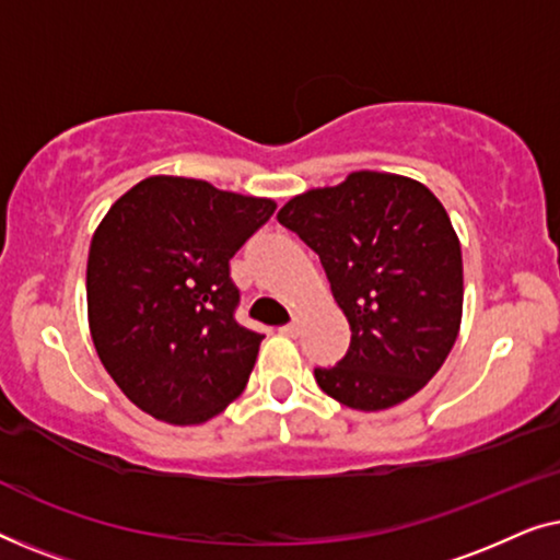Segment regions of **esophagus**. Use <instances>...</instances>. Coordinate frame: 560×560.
<instances>
[{"mask_svg":"<svg viewBox=\"0 0 560 560\" xmlns=\"http://www.w3.org/2000/svg\"><path fill=\"white\" fill-rule=\"evenodd\" d=\"M280 334H282V336H298V334H301V324H298V320H293V324L282 326Z\"/></svg>","mask_w":560,"mask_h":560,"instance_id":"esophagus-1","label":"esophagus"}]
</instances>
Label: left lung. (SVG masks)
<instances>
[{
	"label": "left lung",
	"mask_w": 560,
	"mask_h": 560,
	"mask_svg": "<svg viewBox=\"0 0 560 560\" xmlns=\"http://www.w3.org/2000/svg\"><path fill=\"white\" fill-rule=\"evenodd\" d=\"M278 221L320 257L351 328L347 357L316 370L318 387L362 412L420 393L464 313L462 242L439 198L405 175L354 171L293 196Z\"/></svg>",
	"instance_id": "8db88e82"
}]
</instances>
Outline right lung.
<instances>
[{
  "label": "right lung",
  "mask_w": 560,
  "mask_h": 560,
  "mask_svg": "<svg viewBox=\"0 0 560 560\" xmlns=\"http://www.w3.org/2000/svg\"><path fill=\"white\" fill-rule=\"evenodd\" d=\"M275 209L272 198L150 175L106 211L89 247V331L142 412L201 425L247 387L262 336L234 320L229 259Z\"/></svg>",
  "instance_id": "obj_1"
}]
</instances>
